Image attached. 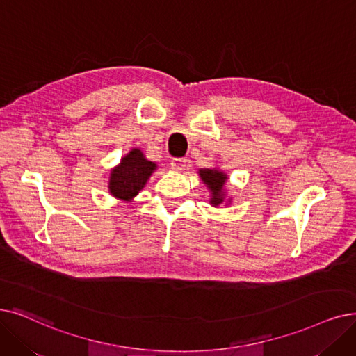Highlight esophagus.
Segmentation results:
<instances>
[{"instance_id": "esophagus-1", "label": "esophagus", "mask_w": 356, "mask_h": 356, "mask_svg": "<svg viewBox=\"0 0 356 356\" xmlns=\"http://www.w3.org/2000/svg\"><path fill=\"white\" fill-rule=\"evenodd\" d=\"M184 167H186V160L184 159H173L172 160V168L175 172H183Z\"/></svg>"}]
</instances>
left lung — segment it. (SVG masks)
Returning a JSON list of instances; mask_svg holds the SVG:
<instances>
[{
	"mask_svg": "<svg viewBox=\"0 0 356 356\" xmlns=\"http://www.w3.org/2000/svg\"><path fill=\"white\" fill-rule=\"evenodd\" d=\"M197 175L200 180L204 181L207 189L209 191V204L215 208L220 205L231 204V197H227L225 184L228 180V175L222 170L212 167V168H200L197 170Z\"/></svg>",
	"mask_w": 356,
	"mask_h": 356,
	"instance_id": "1",
	"label": "left lung"
}]
</instances>
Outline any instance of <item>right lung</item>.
Listing matches in <instances>:
<instances>
[{
  "instance_id": "right-lung-1",
  "label": "right lung",
  "mask_w": 356,
  "mask_h": 356,
  "mask_svg": "<svg viewBox=\"0 0 356 356\" xmlns=\"http://www.w3.org/2000/svg\"><path fill=\"white\" fill-rule=\"evenodd\" d=\"M157 170V164L145 159L140 148H132L120 159V163L111 170L109 193L120 202H134L151 175Z\"/></svg>"
}]
</instances>
